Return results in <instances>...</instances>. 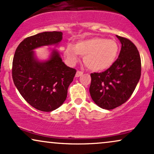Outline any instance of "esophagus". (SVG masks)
Returning a JSON list of instances; mask_svg holds the SVG:
<instances>
[{
  "label": "esophagus",
  "mask_w": 154,
  "mask_h": 154,
  "mask_svg": "<svg viewBox=\"0 0 154 154\" xmlns=\"http://www.w3.org/2000/svg\"><path fill=\"white\" fill-rule=\"evenodd\" d=\"M82 74H83L82 72H81V71H77V73H76V75H75V77H79V76L82 75Z\"/></svg>",
  "instance_id": "1"
}]
</instances>
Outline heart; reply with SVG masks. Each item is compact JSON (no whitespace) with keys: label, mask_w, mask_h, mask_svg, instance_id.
Masks as SVG:
<instances>
[{"label":"heart","mask_w":154,"mask_h":154,"mask_svg":"<svg viewBox=\"0 0 154 154\" xmlns=\"http://www.w3.org/2000/svg\"><path fill=\"white\" fill-rule=\"evenodd\" d=\"M119 53V45L115 40L95 37L77 42L75 46L68 45L63 55L69 64L75 65L79 56L92 71H103L115 62Z\"/></svg>","instance_id":"b5f03b06"}]
</instances>
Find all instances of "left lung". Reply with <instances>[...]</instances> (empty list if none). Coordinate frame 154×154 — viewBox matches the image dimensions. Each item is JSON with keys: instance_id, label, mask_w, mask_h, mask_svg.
Here are the masks:
<instances>
[{"instance_id": "1", "label": "left lung", "mask_w": 154, "mask_h": 154, "mask_svg": "<svg viewBox=\"0 0 154 154\" xmlns=\"http://www.w3.org/2000/svg\"><path fill=\"white\" fill-rule=\"evenodd\" d=\"M116 37L122 43L118 59L106 71L91 74L92 99L108 110L119 106L130 98L141 75V60L137 47L129 39Z\"/></svg>"}]
</instances>
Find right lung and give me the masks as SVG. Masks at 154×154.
I'll list each match as a JSON object with an SVG mask.
<instances>
[{"label":"right lung","instance_id":"right-lung-1","mask_svg":"<svg viewBox=\"0 0 154 154\" xmlns=\"http://www.w3.org/2000/svg\"><path fill=\"white\" fill-rule=\"evenodd\" d=\"M61 32H44L26 38L17 48L12 63V78L22 96L29 105L42 111H51L63 104L76 69L67 66L59 53L54 51L51 59L39 62L33 49L58 44Z\"/></svg>","mask_w":154,"mask_h":154}]
</instances>
